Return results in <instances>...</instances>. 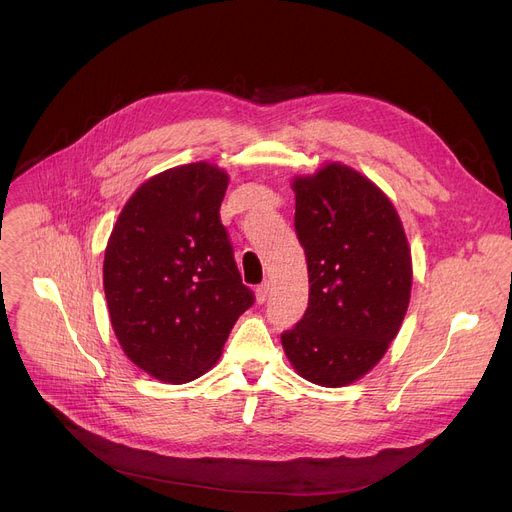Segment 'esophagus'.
I'll return each mask as SVG.
<instances>
[{
  "label": "esophagus",
  "mask_w": 512,
  "mask_h": 512,
  "mask_svg": "<svg viewBox=\"0 0 512 512\" xmlns=\"http://www.w3.org/2000/svg\"><path fill=\"white\" fill-rule=\"evenodd\" d=\"M270 292H272V288H270V284H261V286H257V290H255V297H257V303L259 305H263L267 299H270Z\"/></svg>",
  "instance_id": "1"
}]
</instances>
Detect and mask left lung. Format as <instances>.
<instances>
[{"label":"left lung","mask_w":512,"mask_h":512,"mask_svg":"<svg viewBox=\"0 0 512 512\" xmlns=\"http://www.w3.org/2000/svg\"><path fill=\"white\" fill-rule=\"evenodd\" d=\"M294 230L305 249L309 305L282 332L301 378L353 384L396 338L411 299V249L390 199L369 178L328 164L292 182Z\"/></svg>","instance_id":"obj_1"}]
</instances>
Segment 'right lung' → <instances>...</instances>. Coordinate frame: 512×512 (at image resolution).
Masks as SVG:
<instances>
[{
    "label": "right lung",
    "mask_w": 512,
    "mask_h": 512,
    "mask_svg": "<svg viewBox=\"0 0 512 512\" xmlns=\"http://www.w3.org/2000/svg\"><path fill=\"white\" fill-rule=\"evenodd\" d=\"M226 188L228 174L205 161L161 172L128 199L107 240L103 288L116 338L166 384L211 369L255 303L220 220Z\"/></svg>",
    "instance_id": "1"
}]
</instances>
